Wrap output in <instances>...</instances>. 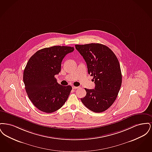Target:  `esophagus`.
I'll return each mask as SVG.
<instances>
[{"mask_svg":"<svg viewBox=\"0 0 152 152\" xmlns=\"http://www.w3.org/2000/svg\"><path fill=\"white\" fill-rule=\"evenodd\" d=\"M73 89H77V88H79V87H75V86H72Z\"/></svg>","mask_w":152,"mask_h":152,"instance_id":"34e87169","label":"esophagus"}]
</instances>
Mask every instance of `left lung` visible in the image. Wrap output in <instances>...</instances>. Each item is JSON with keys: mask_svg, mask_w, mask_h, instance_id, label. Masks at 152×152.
I'll use <instances>...</instances> for the list:
<instances>
[{"mask_svg": "<svg viewBox=\"0 0 152 152\" xmlns=\"http://www.w3.org/2000/svg\"><path fill=\"white\" fill-rule=\"evenodd\" d=\"M87 63L88 74L94 76V89L85 88L86 96L81 99L89 110L101 113L116 100L122 83L119 61L115 54L105 45L91 43L75 45Z\"/></svg>", "mask_w": 152, "mask_h": 152, "instance_id": "obj_1", "label": "left lung"}]
</instances>
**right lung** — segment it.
I'll use <instances>...</instances> for the list:
<instances>
[{
	"label": "right lung",
	"mask_w": 152,
	"mask_h": 152,
	"mask_svg": "<svg viewBox=\"0 0 152 152\" xmlns=\"http://www.w3.org/2000/svg\"><path fill=\"white\" fill-rule=\"evenodd\" d=\"M74 50L68 46H53L40 50L29 59L23 72V81L29 100L37 108L52 113L65 103L72 90L55 77L61 71L65 55Z\"/></svg>",
	"instance_id": "obj_1"
}]
</instances>
